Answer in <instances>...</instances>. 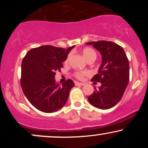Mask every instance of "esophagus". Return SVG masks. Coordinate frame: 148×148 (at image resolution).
<instances>
[{"label": "esophagus", "mask_w": 148, "mask_h": 148, "mask_svg": "<svg viewBox=\"0 0 148 148\" xmlns=\"http://www.w3.org/2000/svg\"><path fill=\"white\" fill-rule=\"evenodd\" d=\"M76 86H84L85 84L84 83H80V82H75Z\"/></svg>", "instance_id": "obj_1"}]
</instances>
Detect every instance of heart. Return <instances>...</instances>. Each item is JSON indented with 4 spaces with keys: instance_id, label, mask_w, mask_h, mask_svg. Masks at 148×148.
Segmentation results:
<instances>
[{
    "instance_id": "heart-1",
    "label": "heart",
    "mask_w": 148,
    "mask_h": 148,
    "mask_svg": "<svg viewBox=\"0 0 148 148\" xmlns=\"http://www.w3.org/2000/svg\"><path fill=\"white\" fill-rule=\"evenodd\" d=\"M82 53L84 55V56L85 58L87 60H95L97 58V53L95 52V51L94 49L89 48V47H87V48H85L83 49L82 51ZM68 58L69 56L66 59L65 62H67L68 61ZM88 73L87 72H75L74 73V77H76V79L81 80L84 78L85 76L88 75Z\"/></svg>"
}]
</instances>
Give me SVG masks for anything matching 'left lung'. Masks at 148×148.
<instances>
[{"instance_id":"1","label":"left lung","mask_w":148,"mask_h":148,"mask_svg":"<svg viewBox=\"0 0 148 148\" xmlns=\"http://www.w3.org/2000/svg\"><path fill=\"white\" fill-rule=\"evenodd\" d=\"M102 56V62L98 74L91 79L100 82L99 89L95 88L88 97L92 106L100 109H108L118 103L123 97L130 81V64L125 51L115 42L99 40L87 42Z\"/></svg>"}]
</instances>
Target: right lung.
Instances as JSON below:
<instances>
[{
    "mask_svg": "<svg viewBox=\"0 0 148 148\" xmlns=\"http://www.w3.org/2000/svg\"><path fill=\"white\" fill-rule=\"evenodd\" d=\"M73 47L67 49L45 45L33 48L26 53L21 63V86L30 103L39 111L52 113L60 109L68 99L74 87L72 80L67 79L60 86L55 81L57 71Z\"/></svg>",
    "mask_w": 148,
    "mask_h": 148,
    "instance_id": "add662e5",
    "label": "right lung"
}]
</instances>
